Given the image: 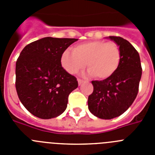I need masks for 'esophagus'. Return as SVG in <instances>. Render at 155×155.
<instances>
[{"mask_svg":"<svg viewBox=\"0 0 155 155\" xmlns=\"http://www.w3.org/2000/svg\"><path fill=\"white\" fill-rule=\"evenodd\" d=\"M78 84H79V85H81V84L82 83H83V82L84 81L83 80V79L78 78Z\"/></svg>","mask_w":155,"mask_h":155,"instance_id":"1","label":"esophagus"}]
</instances>
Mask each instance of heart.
I'll return each mask as SVG.
<instances>
[{"label":"heart","instance_id":"1","mask_svg":"<svg viewBox=\"0 0 155 155\" xmlns=\"http://www.w3.org/2000/svg\"><path fill=\"white\" fill-rule=\"evenodd\" d=\"M121 59V50L116 42L89 41L75 46L73 52L64 51L61 56V64L71 74L82 71L86 64L90 74L104 80L117 71Z\"/></svg>","mask_w":155,"mask_h":155}]
</instances>
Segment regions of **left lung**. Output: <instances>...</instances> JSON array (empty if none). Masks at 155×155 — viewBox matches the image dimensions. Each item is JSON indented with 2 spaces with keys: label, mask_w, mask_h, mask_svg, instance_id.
I'll use <instances>...</instances> for the list:
<instances>
[{
  "label": "left lung",
  "mask_w": 155,
  "mask_h": 155,
  "mask_svg": "<svg viewBox=\"0 0 155 155\" xmlns=\"http://www.w3.org/2000/svg\"><path fill=\"white\" fill-rule=\"evenodd\" d=\"M109 39L121 50L120 67L109 78L91 81L94 89L87 100L90 112L103 120L117 117L129 109L137 95L142 74L136 49L122 37L109 36Z\"/></svg>",
  "instance_id": "1"
}]
</instances>
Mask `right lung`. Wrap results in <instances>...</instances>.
Listing matches in <instances>:
<instances>
[{"label": "right lung", "instance_id": "1", "mask_svg": "<svg viewBox=\"0 0 155 155\" xmlns=\"http://www.w3.org/2000/svg\"><path fill=\"white\" fill-rule=\"evenodd\" d=\"M78 39L46 37L21 50L15 67V87L25 108L36 117L52 119L67 109L77 78L61 65L63 53Z\"/></svg>", "mask_w": 155, "mask_h": 155}]
</instances>
